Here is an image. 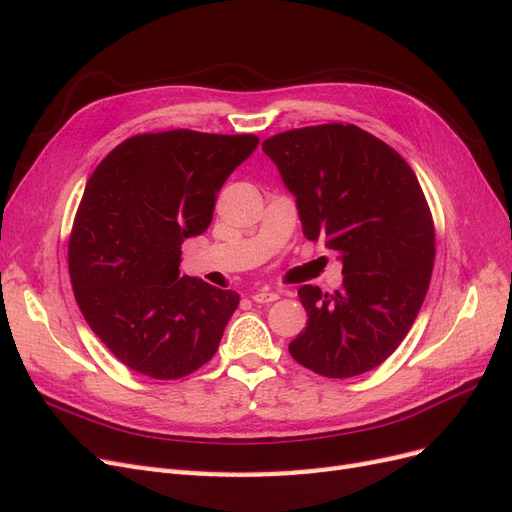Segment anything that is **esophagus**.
Wrapping results in <instances>:
<instances>
[{
    "label": "esophagus",
    "mask_w": 512,
    "mask_h": 512,
    "mask_svg": "<svg viewBox=\"0 0 512 512\" xmlns=\"http://www.w3.org/2000/svg\"><path fill=\"white\" fill-rule=\"evenodd\" d=\"M277 297H280V294L273 292V290H265V288L252 292V301H254V303H271V301H275Z\"/></svg>",
    "instance_id": "1"
}]
</instances>
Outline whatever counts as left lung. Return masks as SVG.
<instances>
[{
    "instance_id": "obj_1",
    "label": "left lung",
    "mask_w": 512,
    "mask_h": 512,
    "mask_svg": "<svg viewBox=\"0 0 512 512\" xmlns=\"http://www.w3.org/2000/svg\"><path fill=\"white\" fill-rule=\"evenodd\" d=\"M297 196L303 235L342 260L333 294L301 286L307 327L292 359L324 378L378 367L416 320L436 258V230L414 170L374 134L352 123H322L262 143Z\"/></svg>"
}]
</instances>
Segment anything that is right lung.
Returning a JSON list of instances; mask_svg holds the SVG:
<instances>
[{"mask_svg":"<svg viewBox=\"0 0 512 512\" xmlns=\"http://www.w3.org/2000/svg\"><path fill=\"white\" fill-rule=\"evenodd\" d=\"M256 147L254 134H136L89 177L70 282L91 331L138 374L177 380L218 350L239 294L179 277L181 243L209 228L224 181Z\"/></svg>","mask_w":512,"mask_h":512,"instance_id":"1","label":"right lung"}]
</instances>
